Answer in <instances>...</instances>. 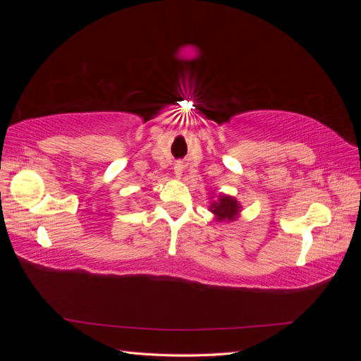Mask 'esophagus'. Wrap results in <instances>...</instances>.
Instances as JSON below:
<instances>
[{"mask_svg":"<svg viewBox=\"0 0 361 361\" xmlns=\"http://www.w3.org/2000/svg\"><path fill=\"white\" fill-rule=\"evenodd\" d=\"M183 169H185V166H183V162H180V161H178L176 164H174V167H173V170H174V174H176V178H182V173H183Z\"/></svg>","mask_w":361,"mask_h":361,"instance_id":"1","label":"esophagus"}]
</instances>
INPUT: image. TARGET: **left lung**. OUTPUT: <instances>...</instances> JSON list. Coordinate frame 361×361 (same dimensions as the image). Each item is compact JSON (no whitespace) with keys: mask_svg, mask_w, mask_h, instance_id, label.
Listing matches in <instances>:
<instances>
[{"mask_svg":"<svg viewBox=\"0 0 361 361\" xmlns=\"http://www.w3.org/2000/svg\"><path fill=\"white\" fill-rule=\"evenodd\" d=\"M209 211L214 215V221H221V223H232L236 221L239 215H241L243 206L239 203L233 195L227 194H218L216 197H211Z\"/></svg>","mask_w":361,"mask_h":361,"instance_id":"left-lung-1","label":"left lung"}]
</instances>
